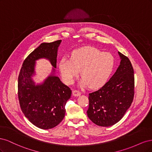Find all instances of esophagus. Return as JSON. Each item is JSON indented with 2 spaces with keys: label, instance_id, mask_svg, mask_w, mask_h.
<instances>
[{
  "label": "esophagus",
  "instance_id": "34e87169",
  "mask_svg": "<svg viewBox=\"0 0 152 152\" xmlns=\"http://www.w3.org/2000/svg\"><path fill=\"white\" fill-rule=\"evenodd\" d=\"M81 94V93L80 91H77V90H74L73 91V95L74 96H79Z\"/></svg>",
  "mask_w": 152,
  "mask_h": 152
}]
</instances>
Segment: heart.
I'll use <instances>...</instances> for the list:
<instances>
[{
  "label": "heart",
  "mask_w": 152,
  "mask_h": 152,
  "mask_svg": "<svg viewBox=\"0 0 152 152\" xmlns=\"http://www.w3.org/2000/svg\"><path fill=\"white\" fill-rule=\"evenodd\" d=\"M115 65V60L110 53L86 46L73 50L70 59L63 58L59 62V70L63 81L67 84L73 83L80 70L82 77L80 85L98 89L107 83Z\"/></svg>",
  "instance_id": "obj_1"
}]
</instances>
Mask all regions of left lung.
<instances>
[{
    "mask_svg": "<svg viewBox=\"0 0 152 152\" xmlns=\"http://www.w3.org/2000/svg\"><path fill=\"white\" fill-rule=\"evenodd\" d=\"M120 65L102 88L89 94L87 116L96 125L109 127L120 121L134 94V70L129 58L118 52Z\"/></svg>",
    "mask_w": 152,
    "mask_h": 152,
    "instance_id": "8db88e82",
    "label": "left lung"
}]
</instances>
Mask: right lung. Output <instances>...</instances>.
<instances>
[{
    "mask_svg": "<svg viewBox=\"0 0 152 152\" xmlns=\"http://www.w3.org/2000/svg\"><path fill=\"white\" fill-rule=\"evenodd\" d=\"M61 40L42 43L25 59L18 77V99L25 116L34 126L49 129L58 126L65 117V105L72 91L55 75L58 49ZM48 59L53 66L50 76L36 85L32 79L36 61Z\"/></svg>",
    "mask_w": 152,
    "mask_h": 152,
    "instance_id": "obj_1",
    "label": "right lung"
}]
</instances>
